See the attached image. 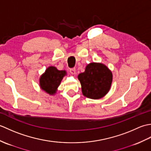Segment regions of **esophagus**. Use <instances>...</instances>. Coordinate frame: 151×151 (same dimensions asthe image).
Masks as SVG:
<instances>
[{
    "instance_id": "obj_1",
    "label": "esophagus",
    "mask_w": 151,
    "mask_h": 151,
    "mask_svg": "<svg viewBox=\"0 0 151 151\" xmlns=\"http://www.w3.org/2000/svg\"><path fill=\"white\" fill-rule=\"evenodd\" d=\"M70 73H71L72 75H75V74H76V69L75 68L70 69Z\"/></svg>"
}]
</instances>
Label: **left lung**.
Returning <instances> with one entry per match:
<instances>
[{
  "instance_id": "obj_1",
  "label": "left lung",
  "mask_w": 151,
  "mask_h": 151,
  "mask_svg": "<svg viewBox=\"0 0 151 151\" xmlns=\"http://www.w3.org/2000/svg\"><path fill=\"white\" fill-rule=\"evenodd\" d=\"M78 78L84 96L91 99H100L110 91L113 75L104 64L91 62L86 67L84 73L79 74Z\"/></svg>"
}]
</instances>
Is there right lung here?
Instances as JSON below:
<instances>
[{
	"instance_id": "add662e5",
	"label": "right lung",
	"mask_w": 151,
	"mask_h": 151,
	"mask_svg": "<svg viewBox=\"0 0 151 151\" xmlns=\"http://www.w3.org/2000/svg\"><path fill=\"white\" fill-rule=\"evenodd\" d=\"M65 75L66 70H58L54 66L49 67L40 78L41 89L50 95H54L56 94L58 88Z\"/></svg>"
}]
</instances>
